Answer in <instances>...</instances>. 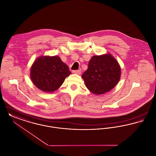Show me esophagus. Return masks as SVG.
Returning <instances> with one entry per match:
<instances>
[{
    "mask_svg": "<svg viewBox=\"0 0 156 156\" xmlns=\"http://www.w3.org/2000/svg\"><path fill=\"white\" fill-rule=\"evenodd\" d=\"M73 73L75 74H81V71L80 70H74L73 71Z\"/></svg>",
    "mask_w": 156,
    "mask_h": 156,
    "instance_id": "34e87169",
    "label": "esophagus"
}]
</instances>
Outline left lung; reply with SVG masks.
I'll return each instance as SVG.
<instances>
[{"instance_id": "obj_1", "label": "left lung", "mask_w": 156, "mask_h": 156, "mask_svg": "<svg viewBox=\"0 0 156 156\" xmlns=\"http://www.w3.org/2000/svg\"><path fill=\"white\" fill-rule=\"evenodd\" d=\"M119 62L110 53L94 55L89 60L87 70L82 75L86 87L95 95H102L119 82L121 69Z\"/></svg>"}]
</instances>
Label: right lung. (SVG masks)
Segmentation results:
<instances>
[{"label":"right lung","instance_id":"1","mask_svg":"<svg viewBox=\"0 0 156 156\" xmlns=\"http://www.w3.org/2000/svg\"><path fill=\"white\" fill-rule=\"evenodd\" d=\"M71 74L67 64L56 55L40 56L30 69V78L33 84L47 93L58 89Z\"/></svg>","mask_w":156,"mask_h":156}]
</instances>
